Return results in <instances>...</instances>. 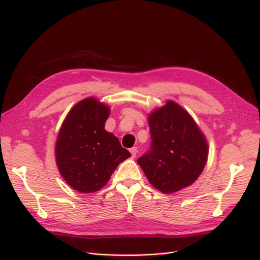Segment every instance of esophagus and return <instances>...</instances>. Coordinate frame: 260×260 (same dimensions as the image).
Wrapping results in <instances>:
<instances>
[{
	"label": "esophagus",
	"mask_w": 260,
	"mask_h": 260,
	"mask_svg": "<svg viewBox=\"0 0 260 260\" xmlns=\"http://www.w3.org/2000/svg\"><path fill=\"white\" fill-rule=\"evenodd\" d=\"M129 152H131V154H132V157L135 158L136 155H137V153H138V149H137V147H132V148L129 149Z\"/></svg>",
	"instance_id": "34e87169"
}]
</instances>
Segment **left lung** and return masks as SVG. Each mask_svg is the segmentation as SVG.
<instances>
[{
    "instance_id": "8db88e82",
    "label": "left lung",
    "mask_w": 260,
    "mask_h": 260,
    "mask_svg": "<svg viewBox=\"0 0 260 260\" xmlns=\"http://www.w3.org/2000/svg\"><path fill=\"white\" fill-rule=\"evenodd\" d=\"M151 146L138 159L151 184L174 193L192 184L208 159L206 138L193 118L173 101L148 117Z\"/></svg>"
}]
</instances>
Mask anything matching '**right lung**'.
I'll use <instances>...</instances> for the list:
<instances>
[{
	"label": "right lung",
	"instance_id": "add662e5",
	"mask_svg": "<svg viewBox=\"0 0 260 260\" xmlns=\"http://www.w3.org/2000/svg\"><path fill=\"white\" fill-rule=\"evenodd\" d=\"M109 108L93 98L76 104L64 120L56 143L60 174L74 189H101L122 161L131 157L115 135L104 129Z\"/></svg>",
	"mask_w": 260,
	"mask_h": 260
}]
</instances>
